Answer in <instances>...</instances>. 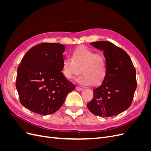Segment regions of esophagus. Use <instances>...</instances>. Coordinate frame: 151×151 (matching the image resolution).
Returning a JSON list of instances; mask_svg holds the SVG:
<instances>
[{
	"mask_svg": "<svg viewBox=\"0 0 151 151\" xmlns=\"http://www.w3.org/2000/svg\"><path fill=\"white\" fill-rule=\"evenodd\" d=\"M76 89L78 91H83V88H80V87H78V86H76Z\"/></svg>",
	"mask_w": 151,
	"mask_h": 151,
	"instance_id": "obj_1",
	"label": "esophagus"
}]
</instances>
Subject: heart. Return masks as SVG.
Here are the masks:
<instances>
[{"mask_svg": "<svg viewBox=\"0 0 151 151\" xmlns=\"http://www.w3.org/2000/svg\"><path fill=\"white\" fill-rule=\"evenodd\" d=\"M77 81L81 84L98 86L102 83L106 74L104 57L86 47H81L72 52L71 58H65L62 63L63 75L72 79L79 73Z\"/></svg>", "mask_w": 151, "mask_h": 151, "instance_id": "obj_1", "label": "heart"}]
</instances>
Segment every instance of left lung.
<instances>
[{"label":"left lung","mask_w":151,"mask_h":151,"mask_svg":"<svg viewBox=\"0 0 151 151\" xmlns=\"http://www.w3.org/2000/svg\"><path fill=\"white\" fill-rule=\"evenodd\" d=\"M90 44L103 51L106 74L102 84L93 90V98L87 106L99 116L117 115L132 103L137 88L135 68L127 52L112 43L99 41Z\"/></svg>","instance_id":"1"}]
</instances>
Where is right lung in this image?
I'll return each instance as SVG.
<instances>
[{
  "instance_id": "obj_1",
  "label": "right lung",
  "mask_w": 151,
  "mask_h": 151,
  "mask_svg": "<svg viewBox=\"0 0 151 151\" xmlns=\"http://www.w3.org/2000/svg\"><path fill=\"white\" fill-rule=\"evenodd\" d=\"M65 46L43 43L26 52L17 68L16 87L20 102L40 115L56 112L75 85L63 76Z\"/></svg>"
}]
</instances>
